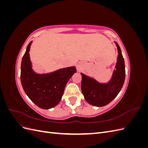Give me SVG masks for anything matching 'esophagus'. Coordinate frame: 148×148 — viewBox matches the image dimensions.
Instances as JSON below:
<instances>
[{
	"mask_svg": "<svg viewBox=\"0 0 148 148\" xmlns=\"http://www.w3.org/2000/svg\"><path fill=\"white\" fill-rule=\"evenodd\" d=\"M82 66L81 64H78L77 65V70H78V71H80V70H82Z\"/></svg>",
	"mask_w": 148,
	"mask_h": 148,
	"instance_id": "1",
	"label": "esophagus"
}]
</instances>
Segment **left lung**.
I'll list each match as a JSON object with an SVG mask.
<instances>
[{
  "label": "left lung",
  "mask_w": 148,
  "mask_h": 148,
  "mask_svg": "<svg viewBox=\"0 0 148 148\" xmlns=\"http://www.w3.org/2000/svg\"><path fill=\"white\" fill-rule=\"evenodd\" d=\"M118 50L115 70L107 83H101L92 77L81 73L82 91L85 100L89 104L96 107L107 105L122 89L125 78V66L122 51L117 42H114Z\"/></svg>",
  "instance_id": "1"
}]
</instances>
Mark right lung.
Instances as JSON below:
<instances>
[{
  "instance_id": "add662e5",
  "label": "right lung",
  "mask_w": 148,
  "mask_h": 148,
  "mask_svg": "<svg viewBox=\"0 0 148 148\" xmlns=\"http://www.w3.org/2000/svg\"><path fill=\"white\" fill-rule=\"evenodd\" d=\"M32 42L28 44L22 58L21 85L26 95L36 105L43 109H49L60 102L67 82L77 70L73 66L51 73H36L32 69L29 53Z\"/></svg>"
}]
</instances>
